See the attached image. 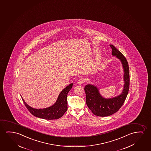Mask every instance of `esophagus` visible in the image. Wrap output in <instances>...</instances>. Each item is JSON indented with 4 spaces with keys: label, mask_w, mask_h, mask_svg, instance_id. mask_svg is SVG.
I'll list each match as a JSON object with an SVG mask.
<instances>
[{
    "label": "esophagus",
    "mask_w": 151,
    "mask_h": 151,
    "mask_svg": "<svg viewBox=\"0 0 151 151\" xmlns=\"http://www.w3.org/2000/svg\"><path fill=\"white\" fill-rule=\"evenodd\" d=\"M85 80L84 79H79V80L78 81V84L81 85L82 84H83V83H84L85 82Z\"/></svg>",
    "instance_id": "esophagus-1"
}]
</instances>
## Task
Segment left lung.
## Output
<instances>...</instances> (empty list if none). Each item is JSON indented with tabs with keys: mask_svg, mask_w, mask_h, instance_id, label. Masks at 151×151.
<instances>
[{
	"mask_svg": "<svg viewBox=\"0 0 151 151\" xmlns=\"http://www.w3.org/2000/svg\"><path fill=\"white\" fill-rule=\"evenodd\" d=\"M110 45L112 49V55L115 56L121 62L123 69L124 84L120 95L109 98L104 97L95 85L89 84L85 86L84 91L87 106L93 114L98 116H108L117 112L125 101L129 88V70L127 61L121 52L114 45Z\"/></svg>",
	"mask_w": 151,
	"mask_h": 151,
	"instance_id": "obj_1",
	"label": "left lung"
}]
</instances>
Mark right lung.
<instances>
[{
	"mask_svg": "<svg viewBox=\"0 0 151 151\" xmlns=\"http://www.w3.org/2000/svg\"><path fill=\"white\" fill-rule=\"evenodd\" d=\"M73 83H71L62 90L58 96L55 104L51 106L43 109H35L32 108L26 103L23 98L22 100L30 113L40 119H60L64 114L67 110V95L72 88Z\"/></svg>",
	"mask_w": 151,
	"mask_h": 151,
	"instance_id": "add662e5",
	"label": "right lung"
}]
</instances>
